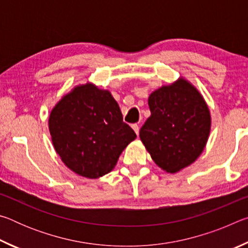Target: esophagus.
I'll return each instance as SVG.
<instances>
[{
	"label": "esophagus",
	"instance_id": "esophagus-1",
	"mask_svg": "<svg viewBox=\"0 0 248 248\" xmlns=\"http://www.w3.org/2000/svg\"><path fill=\"white\" fill-rule=\"evenodd\" d=\"M132 129L134 130V132H136L137 133V136H138V134H139V125H138L137 124H132Z\"/></svg>",
	"mask_w": 248,
	"mask_h": 248
}]
</instances>
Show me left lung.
Returning <instances> with one entry per match:
<instances>
[{
    "label": "left lung",
    "mask_w": 248,
    "mask_h": 248,
    "mask_svg": "<svg viewBox=\"0 0 248 248\" xmlns=\"http://www.w3.org/2000/svg\"><path fill=\"white\" fill-rule=\"evenodd\" d=\"M151 116L140 139L158 167L175 174L192 164L207 144L211 116L202 95L183 78L149 96Z\"/></svg>",
    "instance_id": "left-lung-1"
}]
</instances>
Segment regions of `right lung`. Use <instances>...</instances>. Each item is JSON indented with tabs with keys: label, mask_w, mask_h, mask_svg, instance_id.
Returning a JSON list of instances; mask_svg holds the SVG:
<instances>
[{
	"label": "right lung",
	"mask_w": 248,
	"mask_h": 248,
	"mask_svg": "<svg viewBox=\"0 0 248 248\" xmlns=\"http://www.w3.org/2000/svg\"><path fill=\"white\" fill-rule=\"evenodd\" d=\"M49 131L61 161L75 174L99 178L114 170L137 134L124 123L110 92L92 83L78 85L49 116Z\"/></svg>",
	"instance_id": "1"
}]
</instances>
